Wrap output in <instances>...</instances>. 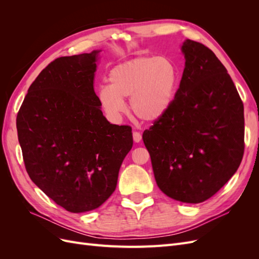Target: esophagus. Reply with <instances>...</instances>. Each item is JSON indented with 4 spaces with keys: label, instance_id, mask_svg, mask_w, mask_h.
I'll return each mask as SVG.
<instances>
[{
    "label": "esophagus",
    "instance_id": "esophagus-1",
    "mask_svg": "<svg viewBox=\"0 0 259 259\" xmlns=\"http://www.w3.org/2000/svg\"><path fill=\"white\" fill-rule=\"evenodd\" d=\"M133 139H134L135 143H139L142 140V134L138 132H133Z\"/></svg>",
    "mask_w": 259,
    "mask_h": 259
}]
</instances>
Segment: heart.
Returning <instances> with one entry per match:
<instances>
[{
	"label": "heart",
	"mask_w": 259,
	"mask_h": 259,
	"mask_svg": "<svg viewBox=\"0 0 259 259\" xmlns=\"http://www.w3.org/2000/svg\"><path fill=\"white\" fill-rule=\"evenodd\" d=\"M109 85H101L98 100L111 120L125 112L123 99L130 98V109L138 119L155 122L165 115L175 99L179 70L165 56H142L124 61L111 69Z\"/></svg>",
	"instance_id": "b5f03b06"
}]
</instances>
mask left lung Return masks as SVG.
I'll use <instances>...</instances> for the list:
<instances>
[{"label":"left lung","instance_id":"1","mask_svg":"<svg viewBox=\"0 0 259 259\" xmlns=\"http://www.w3.org/2000/svg\"><path fill=\"white\" fill-rule=\"evenodd\" d=\"M185 69L170 109L143 134L155 182L167 197L201 203L218 192L244 153V107L227 69L186 40Z\"/></svg>","mask_w":259,"mask_h":259}]
</instances>
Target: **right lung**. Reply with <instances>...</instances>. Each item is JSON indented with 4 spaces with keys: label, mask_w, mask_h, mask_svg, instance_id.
Segmentation results:
<instances>
[{
    "label": "right lung",
    "mask_w": 259,
    "mask_h": 259,
    "mask_svg": "<svg viewBox=\"0 0 259 259\" xmlns=\"http://www.w3.org/2000/svg\"><path fill=\"white\" fill-rule=\"evenodd\" d=\"M98 53L52 61L30 85L16 120L29 177L71 213L108 200L133 147L132 127L110 124L100 110L94 91Z\"/></svg>",
    "instance_id": "obj_1"
}]
</instances>
